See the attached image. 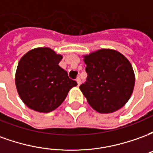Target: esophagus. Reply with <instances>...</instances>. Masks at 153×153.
I'll return each mask as SVG.
<instances>
[{
  "label": "esophagus",
  "instance_id": "34e87169",
  "mask_svg": "<svg viewBox=\"0 0 153 153\" xmlns=\"http://www.w3.org/2000/svg\"><path fill=\"white\" fill-rule=\"evenodd\" d=\"M76 81H77V83H78V85H79L80 83H81V79H80L79 77H78V78H77Z\"/></svg>",
  "mask_w": 153,
  "mask_h": 153
}]
</instances>
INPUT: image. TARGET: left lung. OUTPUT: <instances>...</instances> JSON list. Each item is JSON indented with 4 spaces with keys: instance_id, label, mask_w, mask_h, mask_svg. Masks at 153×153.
Returning a JSON list of instances; mask_svg holds the SVG:
<instances>
[{
    "instance_id": "left-lung-1",
    "label": "left lung",
    "mask_w": 153,
    "mask_h": 153,
    "mask_svg": "<svg viewBox=\"0 0 153 153\" xmlns=\"http://www.w3.org/2000/svg\"><path fill=\"white\" fill-rule=\"evenodd\" d=\"M88 74L80 90L93 109L111 113L125 105L134 87L131 64L118 51L101 49L84 56Z\"/></svg>"
}]
</instances>
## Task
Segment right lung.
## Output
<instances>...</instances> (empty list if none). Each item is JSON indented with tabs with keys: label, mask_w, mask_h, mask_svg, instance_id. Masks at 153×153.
Here are the masks:
<instances>
[{
	"label": "right lung",
	"mask_w": 153,
	"mask_h": 153,
	"mask_svg": "<svg viewBox=\"0 0 153 153\" xmlns=\"http://www.w3.org/2000/svg\"><path fill=\"white\" fill-rule=\"evenodd\" d=\"M62 56L48 47L31 50L18 64L15 84L22 101L30 109L47 113L56 109L77 82L58 65Z\"/></svg>",
	"instance_id": "right-lung-1"
}]
</instances>
